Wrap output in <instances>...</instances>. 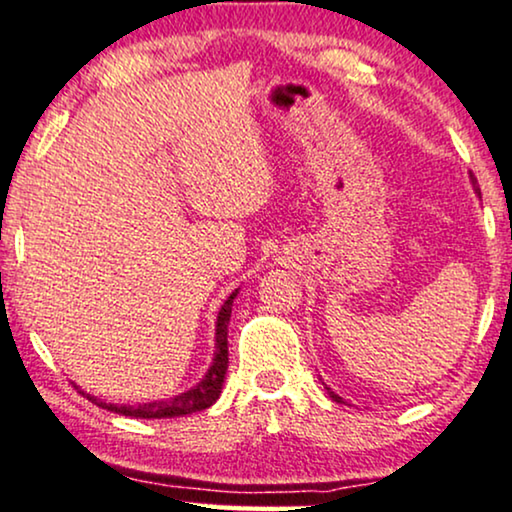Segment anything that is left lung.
Returning <instances> with one entry per match:
<instances>
[{
	"mask_svg": "<svg viewBox=\"0 0 512 512\" xmlns=\"http://www.w3.org/2000/svg\"><path fill=\"white\" fill-rule=\"evenodd\" d=\"M472 185H475V192L479 194V189H477V182H472ZM325 389H327V394H330V399H332V401H337V403H346V401L342 399V396H339V394H334V391H332L330 387H327V384H325Z\"/></svg>",
	"mask_w": 512,
	"mask_h": 512,
	"instance_id": "8db88e82",
	"label": "left lung"
}]
</instances>
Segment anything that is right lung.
<instances>
[{"label": "right lung", "instance_id": "1", "mask_svg": "<svg viewBox=\"0 0 512 512\" xmlns=\"http://www.w3.org/2000/svg\"><path fill=\"white\" fill-rule=\"evenodd\" d=\"M237 294L239 289H235V292L227 296L225 304L220 306L218 320H216V353H213L211 368H208L204 377H201L197 387L182 391V394L173 396V399L140 403V406H116V403L99 401L97 396L85 394V391H80V394L87 396L92 403H97L99 408L113 410V413L118 415H130V418H142V420L180 418V415H189V413H197V410L211 408L213 403L218 401L220 391H223L225 372H227V323H230L232 304H235Z\"/></svg>", "mask_w": 512, "mask_h": 512}]
</instances>
